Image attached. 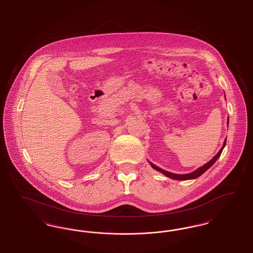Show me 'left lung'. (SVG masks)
Masks as SVG:
<instances>
[{
    "label": "left lung",
    "mask_w": 253,
    "mask_h": 253,
    "mask_svg": "<svg viewBox=\"0 0 253 253\" xmlns=\"http://www.w3.org/2000/svg\"><path fill=\"white\" fill-rule=\"evenodd\" d=\"M227 124H228V120H227ZM225 142H226V139H224V141H223V147L220 149V151L218 152V154L210 161V162H208V164H205L204 166H202V167H200V168H198L197 170H195L194 172L192 173H188V174H183V175H179V174H174V173H171V172H168V171H165L164 169H162V168H160V167H158L157 165H155V164H152V163H150L149 162V164L150 165L155 169V170H157V171H160L161 173H163L164 175H165L166 177H168V178H174V179H178V180H186V179H193V178H198V177H200L201 175H203L208 169H209L213 164L216 163V161L219 159V157L221 156V154H222V152H223V149L224 148V146H225Z\"/></svg>",
    "instance_id": "1"
}]
</instances>
